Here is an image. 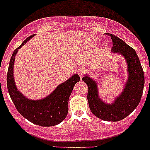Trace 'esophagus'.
Segmentation results:
<instances>
[{
    "label": "esophagus",
    "mask_w": 150,
    "mask_h": 150,
    "mask_svg": "<svg viewBox=\"0 0 150 150\" xmlns=\"http://www.w3.org/2000/svg\"><path fill=\"white\" fill-rule=\"evenodd\" d=\"M77 72H78V74H79V76H80V78L82 79L83 76V75H84V74L86 73V71H85L84 68H83V67H79V68L78 69Z\"/></svg>",
    "instance_id": "obj_1"
}]
</instances>
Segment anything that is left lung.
Returning a JSON list of instances; mask_svg holds the SVG:
<instances>
[{
    "label": "left lung",
    "instance_id": "8db88e82",
    "mask_svg": "<svg viewBox=\"0 0 150 150\" xmlns=\"http://www.w3.org/2000/svg\"><path fill=\"white\" fill-rule=\"evenodd\" d=\"M107 34L112 41V52L123 55L128 65V81L122 92L112 104H106L98 96L96 82L88 75H85L83 80L88 86L87 99L91 112L104 121L117 122L127 117L138 106L144 91V73L135 50L116 36Z\"/></svg>",
    "mask_w": 150,
    "mask_h": 150
}]
</instances>
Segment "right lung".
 Here are the masks:
<instances>
[{
	"label": "right lung",
	"instance_id": "add662e5",
	"mask_svg": "<svg viewBox=\"0 0 150 150\" xmlns=\"http://www.w3.org/2000/svg\"><path fill=\"white\" fill-rule=\"evenodd\" d=\"M34 35L24 40L12 55L7 72V89L13 104L18 112L30 122L40 126H54L62 122L68 112V100L74 86L80 80L78 74L60 84L50 95L40 100H30L24 96L16 88L13 77V65L15 57L24 44Z\"/></svg>",
	"mask_w": 150,
	"mask_h": 150
}]
</instances>
